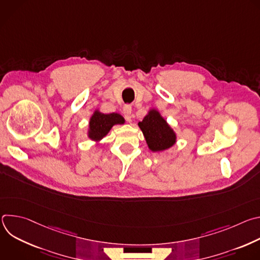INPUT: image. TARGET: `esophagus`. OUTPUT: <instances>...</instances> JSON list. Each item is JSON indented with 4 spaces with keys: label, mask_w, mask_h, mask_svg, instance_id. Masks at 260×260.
Here are the masks:
<instances>
[{
    "label": "esophagus",
    "mask_w": 260,
    "mask_h": 260,
    "mask_svg": "<svg viewBox=\"0 0 260 260\" xmlns=\"http://www.w3.org/2000/svg\"><path fill=\"white\" fill-rule=\"evenodd\" d=\"M123 116L127 121H132V106L131 105H125L123 107Z\"/></svg>",
    "instance_id": "1"
}]
</instances>
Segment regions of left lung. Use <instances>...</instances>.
<instances>
[{
	"mask_svg": "<svg viewBox=\"0 0 260 260\" xmlns=\"http://www.w3.org/2000/svg\"><path fill=\"white\" fill-rule=\"evenodd\" d=\"M139 126L152 151L166 150L176 142L174 132L155 110L150 111L143 121L139 122Z\"/></svg>",
	"mask_w": 260,
	"mask_h": 260,
	"instance_id": "left-lung-1",
	"label": "left lung"
}]
</instances>
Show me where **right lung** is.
Listing matches in <instances>:
<instances>
[{"label":"right lung","mask_w":260,"mask_h":260,"mask_svg":"<svg viewBox=\"0 0 260 260\" xmlns=\"http://www.w3.org/2000/svg\"><path fill=\"white\" fill-rule=\"evenodd\" d=\"M124 119L117 113L104 114L95 111L89 122V138L92 140H101L115 124H122Z\"/></svg>","instance_id":"obj_1"}]
</instances>
